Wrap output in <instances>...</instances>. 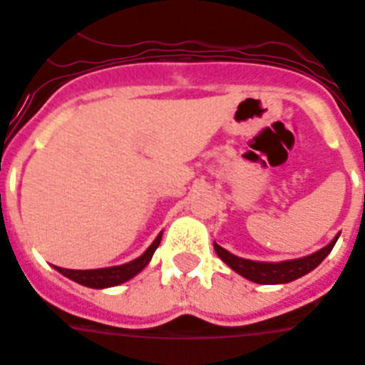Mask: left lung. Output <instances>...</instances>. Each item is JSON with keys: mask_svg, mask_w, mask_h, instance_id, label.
<instances>
[{"mask_svg": "<svg viewBox=\"0 0 365 365\" xmlns=\"http://www.w3.org/2000/svg\"><path fill=\"white\" fill-rule=\"evenodd\" d=\"M337 238H339V234L331 240L327 247H322L317 253L296 260H283V262H259V260L242 259V257L229 253L217 244H213V250H215V253L219 255V259L223 260L225 264L230 266L236 274L244 275L245 279L260 283V285H279V283H289V281L298 279L302 275L309 274L311 269H315L322 260L327 259L328 253L334 250Z\"/></svg>", "mask_w": 365, "mask_h": 365, "instance_id": "obj_1", "label": "left lung"}]
</instances>
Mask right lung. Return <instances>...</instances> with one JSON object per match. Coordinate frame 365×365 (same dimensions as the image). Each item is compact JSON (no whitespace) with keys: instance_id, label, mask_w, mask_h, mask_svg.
<instances>
[{"instance_id":"add662e5","label":"right lung","mask_w":365,"mask_h":365,"mask_svg":"<svg viewBox=\"0 0 365 365\" xmlns=\"http://www.w3.org/2000/svg\"><path fill=\"white\" fill-rule=\"evenodd\" d=\"M161 236L163 232L153 240V244L150 245L138 259L131 260V262H127V264L110 266V268L99 269H67L56 266V269H58L59 274H63L65 277L76 281L80 285L90 287V289H106V287L121 285V283H125V281H129L131 277H135L138 272H142V269L146 268L148 262L152 260L155 250L159 247V244H161Z\"/></svg>"}]
</instances>
